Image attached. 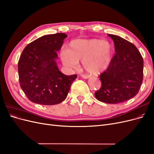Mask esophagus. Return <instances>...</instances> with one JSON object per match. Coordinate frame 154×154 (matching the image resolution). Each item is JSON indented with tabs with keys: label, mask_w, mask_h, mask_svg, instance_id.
Instances as JSON below:
<instances>
[{
	"label": "esophagus",
	"mask_w": 154,
	"mask_h": 154,
	"mask_svg": "<svg viewBox=\"0 0 154 154\" xmlns=\"http://www.w3.org/2000/svg\"><path fill=\"white\" fill-rule=\"evenodd\" d=\"M81 77L83 78H84V79H87V78H89V76H88V75H85V74H81Z\"/></svg>",
	"instance_id": "obj_1"
}]
</instances>
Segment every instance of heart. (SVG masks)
Segmentation results:
<instances>
[{
    "label": "heart",
    "instance_id": "1",
    "mask_svg": "<svg viewBox=\"0 0 154 154\" xmlns=\"http://www.w3.org/2000/svg\"><path fill=\"white\" fill-rule=\"evenodd\" d=\"M112 46L109 41L100 39H78L71 41L67 50L62 53L65 66L74 68L82 61L85 71L97 74L109 67L112 59Z\"/></svg>",
    "mask_w": 154,
    "mask_h": 154
}]
</instances>
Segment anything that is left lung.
Instances as JSON below:
<instances>
[{
  "mask_svg": "<svg viewBox=\"0 0 154 154\" xmlns=\"http://www.w3.org/2000/svg\"><path fill=\"white\" fill-rule=\"evenodd\" d=\"M113 40L116 54L109 66L101 73L100 89L95 92L97 100L120 103L132 99L140 89L143 78V59L133 44L117 35Z\"/></svg>",
  "mask_w": 154,
  "mask_h": 154,
  "instance_id": "8db88e82",
  "label": "left lung"
}]
</instances>
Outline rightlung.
Returning <instances> with one entry per match:
<instances>
[{
  "label": "right lung",
  "instance_id": "1",
  "mask_svg": "<svg viewBox=\"0 0 154 154\" xmlns=\"http://www.w3.org/2000/svg\"><path fill=\"white\" fill-rule=\"evenodd\" d=\"M67 35L56 33L41 36L27 45L18 63L20 85L32 103L53 105L62 102L76 74L60 71L56 60Z\"/></svg>",
  "mask_w": 154,
  "mask_h": 154
}]
</instances>
